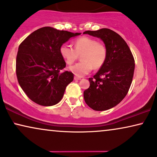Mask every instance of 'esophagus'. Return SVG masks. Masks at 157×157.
<instances>
[{
    "label": "esophagus",
    "mask_w": 157,
    "mask_h": 157,
    "mask_svg": "<svg viewBox=\"0 0 157 157\" xmlns=\"http://www.w3.org/2000/svg\"><path fill=\"white\" fill-rule=\"evenodd\" d=\"M74 79H75V80H80V79H81V77H78V76H74Z\"/></svg>",
    "instance_id": "1"
}]
</instances>
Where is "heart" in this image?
I'll return each instance as SVG.
<instances>
[{"instance_id":"obj_1","label":"heart","mask_w":157,"mask_h":157,"mask_svg":"<svg viewBox=\"0 0 157 157\" xmlns=\"http://www.w3.org/2000/svg\"><path fill=\"white\" fill-rule=\"evenodd\" d=\"M59 51L63 59L69 65L74 63L81 56V62L69 67V70L77 76L89 74L92 68H101L107 56L105 44L88 36L76 39L74 41V48L66 44H62Z\"/></svg>"}]
</instances>
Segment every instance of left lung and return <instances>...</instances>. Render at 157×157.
Listing matches in <instances>:
<instances>
[{"mask_svg": "<svg viewBox=\"0 0 157 157\" xmlns=\"http://www.w3.org/2000/svg\"><path fill=\"white\" fill-rule=\"evenodd\" d=\"M83 34L100 38L107 50L104 66L89 78L90 86L83 91V98L94 110H107L127 95L133 81L135 60L125 40L113 30L103 28Z\"/></svg>", "mask_w": 157, "mask_h": 157, "instance_id": "8db88e82", "label": "left lung"}]
</instances>
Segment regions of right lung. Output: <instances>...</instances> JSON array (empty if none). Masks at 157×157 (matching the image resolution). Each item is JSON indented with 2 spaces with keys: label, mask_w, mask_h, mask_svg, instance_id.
<instances>
[{
  "label": "right lung",
  "mask_w": 157,
  "mask_h": 157,
  "mask_svg": "<svg viewBox=\"0 0 157 157\" xmlns=\"http://www.w3.org/2000/svg\"><path fill=\"white\" fill-rule=\"evenodd\" d=\"M79 34L44 26L32 32L20 44L16 56V76L24 93L34 102L52 106L63 98L74 76L63 70L66 63L59 50L71 37Z\"/></svg>",
  "instance_id": "add662e5"
}]
</instances>
